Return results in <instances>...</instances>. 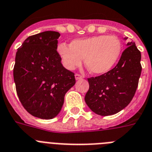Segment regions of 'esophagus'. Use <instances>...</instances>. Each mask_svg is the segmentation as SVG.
I'll return each instance as SVG.
<instances>
[{"instance_id":"1","label":"esophagus","mask_w":152,"mask_h":152,"mask_svg":"<svg viewBox=\"0 0 152 152\" xmlns=\"http://www.w3.org/2000/svg\"><path fill=\"white\" fill-rule=\"evenodd\" d=\"M75 78H76V80H80L83 79V76L79 74H76L75 75Z\"/></svg>"}]
</instances>
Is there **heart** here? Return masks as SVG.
Masks as SVG:
<instances>
[{"instance_id":"obj_1","label":"heart","mask_w":152,"mask_h":152,"mask_svg":"<svg viewBox=\"0 0 152 152\" xmlns=\"http://www.w3.org/2000/svg\"><path fill=\"white\" fill-rule=\"evenodd\" d=\"M122 43L115 36L96 35L73 39L69 46L60 43L57 53L63 65L72 70L84 64L92 74L103 75L115 66L119 59Z\"/></svg>"}]
</instances>
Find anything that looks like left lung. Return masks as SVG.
Segmentation results:
<instances>
[{"label":"left lung","mask_w":152,"mask_h":152,"mask_svg":"<svg viewBox=\"0 0 152 152\" xmlns=\"http://www.w3.org/2000/svg\"><path fill=\"white\" fill-rule=\"evenodd\" d=\"M115 68L105 74L88 79L89 89L85 102L99 115L118 113L130 103L135 93L142 72V56L134 41L128 42Z\"/></svg>","instance_id":"8db88e82"}]
</instances>
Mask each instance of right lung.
<instances>
[{
    "mask_svg": "<svg viewBox=\"0 0 152 152\" xmlns=\"http://www.w3.org/2000/svg\"><path fill=\"white\" fill-rule=\"evenodd\" d=\"M56 31H44L25 39L16 53L14 80L21 104L30 115L52 119L60 113L64 97L76 83L57 53Z\"/></svg>",
    "mask_w": 152,
    "mask_h": 152,
    "instance_id": "right-lung-1",
    "label": "right lung"
}]
</instances>
